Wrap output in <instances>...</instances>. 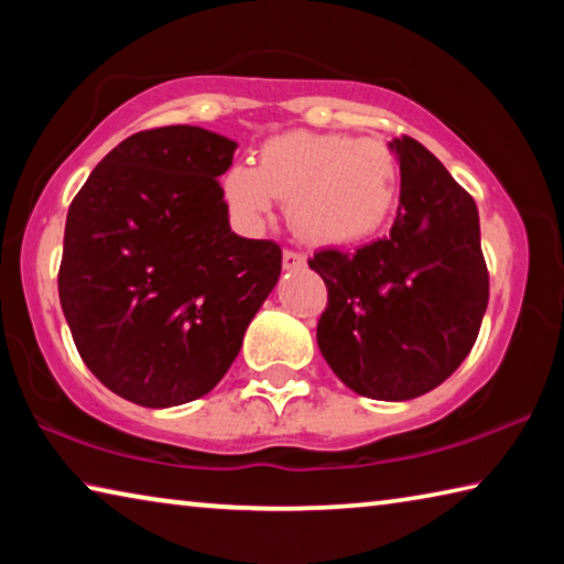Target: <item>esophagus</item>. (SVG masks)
<instances>
[{
  "instance_id": "34e87169",
  "label": "esophagus",
  "mask_w": 564,
  "mask_h": 564,
  "mask_svg": "<svg viewBox=\"0 0 564 564\" xmlns=\"http://www.w3.org/2000/svg\"><path fill=\"white\" fill-rule=\"evenodd\" d=\"M301 265H305V256L299 253V251H293V248H285V251H283V269L293 271V269H301Z\"/></svg>"
}]
</instances>
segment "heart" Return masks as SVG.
Here are the masks:
<instances>
[{"mask_svg": "<svg viewBox=\"0 0 564 564\" xmlns=\"http://www.w3.org/2000/svg\"><path fill=\"white\" fill-rule=\"evenodd\" d=\"M400 161L378 139L291 131L265 141L259 166L234 164L224 196L238 221L261 226L275 198H289L295 231L323 243H346L378 231L395 208Z\"/></svg>", "mask_w": 564, "mask_h": 564, "instance_id": "1", "label": "heart"}]
</instances>
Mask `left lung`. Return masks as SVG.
<instances>
[{
	"mask_svg": "<svg viewBox=\"0 0 564 564\" xmlns=\"http://www.w3.org/2000/svg\"><path fill=\"white\" fill-rule=\"evenodd\" d=\"M400 206L390 234L308 265L328 289L318 348L343 383L410 400L451 378L473 350L490 299L473 196L415 139H395Z\"/></svg>",
	"mask_w": 564,
	"mask_h": 564,
	"instance_id": "8db88e82",
	"label": "left lung"
}]
</instances>
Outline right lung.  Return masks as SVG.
<instances>
[{
    "label": "right lung",
    "instance_id": "right-lung-1",
    "mask_svg": "<svg viewBox=\"0 0 564 564\" xmlns=\"http://www.w3.org/2000/svg\"><path fill=\"white\" fill-rule=\"evenodd\" d=\"M236 141L202 127L131 133L66 214L59 301L82 360L147 408L206 395L281 275V246L236 236L218 176Z\"/></svg>",
    "mask_w": 564,
    "mask_h": 564
}]
</instances>
